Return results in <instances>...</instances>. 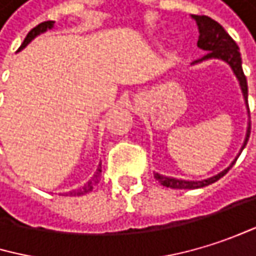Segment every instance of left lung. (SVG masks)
<instances>
[{
  "mask_svg": "<svg viewBox=\"0 0 256 256\" xmlns=\"http://www.w3.org/2000/svg\"><path fill=\"white\" fill-rule=\"evenodd\" d=\"M192 19L196 20L198 31H200L198 48L202 49V50H206V55L202 58L194 61L192 66L194 64H200V62L207 61V60H222L224 62H226L231 67V70L234 72L236 78L238 79V84H240V88H242V92H243V98H244V103H246V108H248V114H249V104H248V80H246V76L243 73L242 56H240V50H238L237 43L224 30V26L220 24H218L216 20H213L212 18L192 14ZM249 135H250V121L248 122L246 138H244V142H243V146H242L237 158L240 156V153L246 147V144L249 141ZM237 158L232 160V164L228 168H225L219 174H216L213 177H208L206 180H198V182H195V180H182V178L160 176L159 172H154V177H156V180H159L160 184H164L166 188H171V189H198V188L208 186V184L218 182L219 178H222L231 170V166L236 164Z\"/></svg>",
  "mask_w": 256,
  "mask_h": 256,
  "instance_id": "1",
  "label": "left lung"
}]
</instances>
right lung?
<instances>
[{
  "mask_svg": "<svg viewBox=\"0 0 256 256\" xmlns=\"http://www.w3.org/2000/svg\"><path fill=\"white\" fill-rule=\"evenodd\" d=\"M54 20H46V22H42V24H38L37 26H34L28 34H26V37H25V40H24V43L20 44V48H19V50H22L28 43H31L37 36H40V34H43V32H46L48 30H50V28H54ZM18 50V52H19ZM100 176H102V165L98 164V166H97V170H96V172H94V176L80 188V189H78V190H73V192H70V195H85V194H88V192H91L92 190V188L98 183V178H100Z\"/></svg>",
  "mask_w": 256,
  "mask_h": 256,
  "instance_id": "obj_1",
  "label": "right lung"
}]
</instances>
